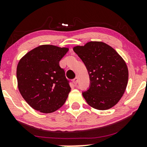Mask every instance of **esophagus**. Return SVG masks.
<instances>
[{"label": "esophagus", "instance_id": "esophagus-1", "mask_svg": "<svg viewBox=\"0 0 147 147\" xmlns=\"http://www.w3.org/2000/svg\"><path fill=\"white\" fill-rule=\"evenodd\" d=\"M78 82H79V79H78V78H77V77H75V78L73 79V83L75 84V85H77V83H78Z\"/></svg>", "mask_w": 147, "mask_h": 147}]
</instances>
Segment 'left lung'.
I'll return each instance as SVG.
<instances>
[{"label": "left lung", "instance_id": "8db88e82", "mask_svg": "<svg viewBox=\"0 0 147 147\" xmlns=\"http://www.w3.org/2000/svg\"><path fill=\"white\" fill-rule=\"evenodd\" d=\"M86 67L90 88L82 93L89 106L97 110L110 109L125 92L129 70L123 58L102 41H90L73 48Z\"/></svg>", "mask_w": 147, "mask_h": 147}]
</instances>
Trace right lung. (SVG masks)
Instances as JSON below:
<instances>
[{
  "mask_svg": "<svg viewBox=\"0 0 147 147\" xmlns=\"http://www.w3.org/2000/svg\"><path fill=\"white\" fill-rule=\"evenodd\" d=\"M69 48L42 45L25 54L18 62V90L34 110L51 113L60 109L71 90L60 60Z\"/></svg>",
  "mask_w": 147,
  "mask_h": 147,
  "instance_id": "1",
  "label": "right lung"
}]
</instances>
